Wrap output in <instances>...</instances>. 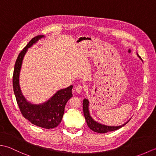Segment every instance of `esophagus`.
<instances>
[{
	"instance_id": "1",
	"label": "esophagus",
	"mask_w": 156,
	"mask_h": 156,
	"mask_svg": "<svg viewBox=\"0 0 156 156\" xmlns=\"http://www.w3.org/2000/svg\"><path fill=\"white\" fill-rule=\"evenodd\" d=\"M75 89H76V91L77 93H80V92L82 91V90H83V87H82L80 85H78V86H76Z\"/></svg>"
}]
</instances>
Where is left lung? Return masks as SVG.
<instances>
[{
  "instance_id": "1",
  "label": "left lung",
  "mask_w": 156,
  "mask_h": 156,
  "mask_svg": "<svg viewBox=\"0 0 156 156\" xmlns=\"http://www.w3.org/2000/svg\"><path fill=\"white\" fill-rule=\"evenodd\" d=\"M137 56L140 58V59H142L140 55L137 54ZM83 112H84V115L86 119V121H87V123L88 127L90 128L91 130H92L94 132H97V133H107L108 131H112L117 130V129L121 128L125 125L127 122L130 121V119L128 121H127L123 125H119V126H108V125H105L103 124H101L100 122H98L97 121H94L93 119L92 118L90 114V111H89V101L88 99L84 98L83 101Z\"/></svg>"
}]
</instances>
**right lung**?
Segmentation results:
<instances>
[{"mask_svg": "<svg viewBox=\"0 0 156 156\" xmlns=\"http://www.w3.org/2000/svg\"><path fill=\"white\" fill-rule=\"evenodd\" d=\"M44 37V35H37L33 38L19 54L16 59L12 76L13 90L16 102L21 114L26 119L38 127L45 129H53L60 123L64 113L66 104L72 97L73 86L58 90L46 101L41 104H32L28 102L23 95L19 86V75L23 58L27 49Z\"/></svg>", "mask_w": 156, "mask_h": 156, "instance_id": "1", "label": "right lung"}]
</instances>
